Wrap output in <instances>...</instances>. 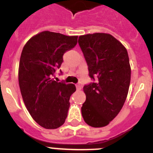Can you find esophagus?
<instances>
[{
  "label": "esophagus",
  "instance_id": "esophagus-1",
  "mask_svg": "<svg viewBox=\"0 0 153 153\" xmlns=\"http://www.w3.org/2000/svg\"><path fill=\"white\" fill-rule=\"evenodd\" d=\"M76 90H81V88H82V86H81L79 83H77V84H76Z\"/></svg>",
  "mask_w": 153,
  "mask_h": 153
}]
</instances>
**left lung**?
Listing matches in <instances>:
<instances>
[{"mask_svg":"<svg viewBox=\"0 0 153 153\" xmlns=\"http://www.w3.org/2000/svg\"><path fill=\"white\" fill-rule=\"evenodd\" d=\"M78 44L89 76L95 81L83 86L86 98L81 107L82 116L90 126H106L120 112L129 91L131 68L128 53L109 33L79 36Z\"/></svg>","mask_w":153,"mask_h":153,"instance_id":"8db88e82","label":"left lung"}]
</instances>
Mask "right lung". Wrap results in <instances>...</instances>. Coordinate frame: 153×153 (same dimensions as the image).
Returning a JSON list of instances; mask_svg holds the SVG:
<instances>
[{"instance_id": "1", "label": "right lung", "mask_w": 153, "mask_h": 153, "mask_svg": "<svg viewBox=\"0 0 153 153\" xmlns=\"http://www.w3.org/2000/svg\"><path fill=\"white\" fill-rule=\"evenodd\" d=\"M77 37L43 31L23 48L18 70L21 95L32 118L45 129L61 126L67 117L76 86L53 76L63 63V54L76 45Z\"/></svg>"}]
</instances>
